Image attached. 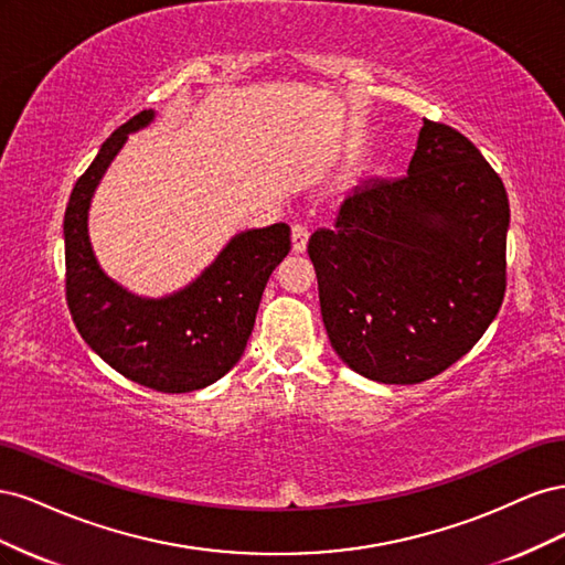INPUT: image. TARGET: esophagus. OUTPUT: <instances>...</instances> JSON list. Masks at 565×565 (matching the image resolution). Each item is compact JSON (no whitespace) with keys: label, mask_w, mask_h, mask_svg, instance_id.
Instances as JSON below:
<instances>
[{"label":"esophagus","mask_w":565,"mask_h":565,"mask_svg":"<svg viewBox=\"0 0 565 565\" xmlns=\"http://www.w3.org/2000/svg\"><path fill=\"white\" fill-rule=\"evenodd\" d=\"M306 245H309V228L306 226H292V252L301 254L306 252Z\"/></svg>","instance_id":"obj_1"}]
</instances>
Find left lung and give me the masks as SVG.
<instances>
[{"instance_id":"1","label":"left lung","mask_w":565,"mask_h":565,"mask_svg":"<svg viewBox=\"0 0 565 565\" xmlns=\"http://www.w3.org/2000/svg\"><path fill=\"white\" fill-rule=\"evenodd\" d=\"M507 228L504 183L481 150L424 119L407 174L358 185L309 241L337 355L382 384L448 370L500 311Z\"/></svg>"}]
</instances>
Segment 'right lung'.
I'll return each mask as SVG.
<instances>
[{
	"label": "right lung",
	"mask_w": 565,
	"mask_h": 565,
	"mask_svg": "<svg viewBox=\"0 0 565 565\" xmlns=\"http://www.w3.org/2000/svg\"><path fill=\"white\" fill-rule=\"evenodd\" d=\"M152 117L141 110L115 129L73 188L63 218L65 299L82 339L113 370L152 391L188 393L241 361L264 287L292 243L287 224L237 233L198 280L162 299L136 297L110 280L89 243V202L127 136Z\"/></svg>",
	"instance_id": "right-lung-1"
}]
</instances>
